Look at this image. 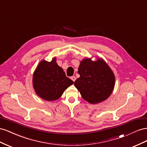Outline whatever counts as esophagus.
Returning a JSON list of instances; mask_svg holds the SVG:
<instances>
[{
  "mask_svg": "<svg viewBox=\"0 0 147 147\" xmlns=\"http://www.w3.org/2000/svg\"><path fill=\"white\" fill-rule=\"evenodd\" d=\"M71 80H72L73 82H74L75 81V80H76V77H75L74 76H71Z\"/></svg>",
  "mask_w": 147,
  "mask_h": 147,
  "instance_id": "obj_1",
  "label": "esophagus"
}]
</instances>
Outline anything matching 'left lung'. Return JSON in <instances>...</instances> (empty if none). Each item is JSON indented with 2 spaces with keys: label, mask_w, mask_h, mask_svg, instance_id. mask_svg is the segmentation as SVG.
Wrapping results in <instances>:
<instances>
[{
  "label": "left lung",
  "mask_w": 147,
  "mask_h": 147,
  "mask_svg": "<svg viewBox=\"0 0 147 147\" xmlns=\"http://www.w3.org/2000/svg\"><path fill=\"white\" fill-rule=\"evenodd\" d=\"M78 73L80 77L75 81L74 86L87 102L95 104L110 97L115 87V77L102 58L95 61L85 58L81 61Z\"/></svg>",
  "instance_id": "8db88e82"
}]
</instances>
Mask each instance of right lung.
Masks as SVG:
<instances>
[{
  "label": "right lung",
  "instance_id": "1",
  "mask_svg": "<svg viewBox=\"0 0 147 147\" xmlns=\"http://www.w3.org/2000/svg\"><path fill=\"white\" fill-rule=\"evenodd\" d=\"M33 87L40 98L47 101L59 98L64 91L74 82L66 76L63 69L56 62V58L51 61H41L33 74Z\"/></svg>",
  "mask_w": 147,
  "mask_h": 147
}]
</instances>
